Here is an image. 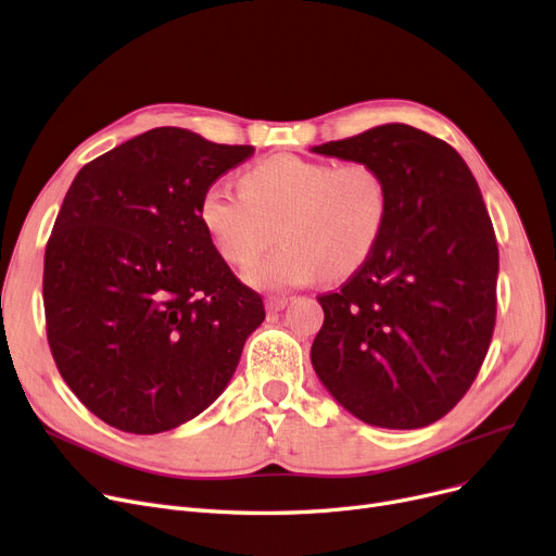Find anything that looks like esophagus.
<instances>
[{
  "label": "esophagus",
  "mask_w": 556,
  "mask_h": 556,
  "mask_svg": "<svg viewBox=\"0 0 556 556\" xmlns=\"http://www.w3.org/2000/svg\"><path fill=\"white\" fill-rule=\"evenodd\" d=\"M287 303H289L287 296H269L267 299V309L269 312H280V309L287 307Z\"/></svg>",
  "instance_id": "esophagus-1"
}]
</instances>
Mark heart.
<instances>
[{
	"instance_id": "heart-1",
	"label": "heart",
	"mask_w": 556,
	"mask_h": 556,
	"mask_svg": "<svg viewBox=\"0 0 556 556\" xmlns=\"http://www.w3.org/2000/svg\"><path fill=\"white\" fill-rule=\"evenodd\" d=\"M244 190L207 185L199 222L232 267H249L282 237V247L247 274L264 289L346 278L371 257L389 217V192L366 163L334 165L292 153L271 155L244 174Z\"/></svg>"
}]
</instances>
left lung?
Listing matches in <instances>:
<instances>
[{
	"label": "left lung",
	"mask_w": 556,
	"mask_h": 556,
	"mask_svg": "<svg viewBox=\"0 0 556 556\" xmlns=\"http://www.w3.org/2000/svg\"><path fill=\"white\" fill-rule=\"evenodd\" d=\"M312 151L376 167L389 192L371 257L316 296L314 371L368 426L426 428L464 399L495 328L497 242L478 180L451 144L407 124Z\"/></svg>",
	"instance_id": "obj_1"
}]
</instances>
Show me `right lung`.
Returning a JSON list of instances; mask_svg holds the SVG:
<instances>
[{
	"instance_id": "add662e5",
	"label": "right lung",
	"mask_w": 556,
	"mask_h": 556,
	"mask_svg": "<svg viewBox=\"0 0 556 556\" xmlns=\"http://www.w3.org/2000/svg\"><path fill=\"white\" fill-rule=\"evenodd\" d=\"M253 151L161 126L70 185L45 251L47 341L76 399L122 432L213 405L264 321L199 222L203 190Z\"/></svg>"
}]
</instances>
